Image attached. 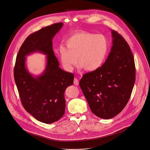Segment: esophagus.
<instances>
[{
	"label": "esophagus",
	"mask_w": 150,
	"mask_h": 150,
	"mask_svg": "<svg viewBox=\"0 0 150 150\" xmlns=\"http://www.w3.org/2000/svg\"><path fill=\"white\" fill-rule=\"evenodd\" d=\"M74 83L75 85H79V80H78L77 78H74Z\"/></svg>",
	"instance_id": "34e87169"
}]
</instances>
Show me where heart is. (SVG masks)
Instances as JSON below:
<instances>
[{
  "mask_svg": "<svg viewBox=\"0 0 150 150\" xmlns=\"http://www.w3.org/2000/svg\"><path fill=\"white\" fill-rule=\"evenodd\" d=\"M65 44L67 47H59L58 53L63 68L69 72L73 70L78 60L80 67L87 71L97 70L103 65L109 51V42L102 34L77 33Z\"/></svg>",
  "mask_w": 150,
  "mask_h": 150,
  "instance_id": "1",
  "label": "heart"
}]
</instances>
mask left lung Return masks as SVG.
<instances>
[{"mask_svg": "<svg viewBox=\"0 0 150 150\" xmlns=\"http://www.w3.org/2000/svg\"><path fill=\"white\" fill-rule=\"evenodd\" d=\"M112 47L103 65L87 73L79 81L80 87L92 112L109 119L125 108L135 81V66L129 46L117 32L112 30Z\"/></svg>", "mask_w": 150, "mask_h": 150, "instance_id": "8db88e82", "label": "left lung"}]
</instances>
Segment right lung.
<instances>
[{"label": "right lung", "mask_w": 150, "mask_h": 150, "mask_svg": "<svg viewBox=\"0 0 150 150\" xmlns=\"http://www.w3.org/2000/svg\"><path fill=\"white\" fill-rule=\"evenodd\" d=\"M63 25L54 24L30 35L18 52L14 67L15 81L23 107L45 123H52L63 116L66 105L64 93L74 82V75L59 67L53 50L52 39ZM35 52L47 56L44 72L36 77L29 72L25 65L26 56Z\"/></svg>", "instance_id": "right-lung-1"}]
</instances>
